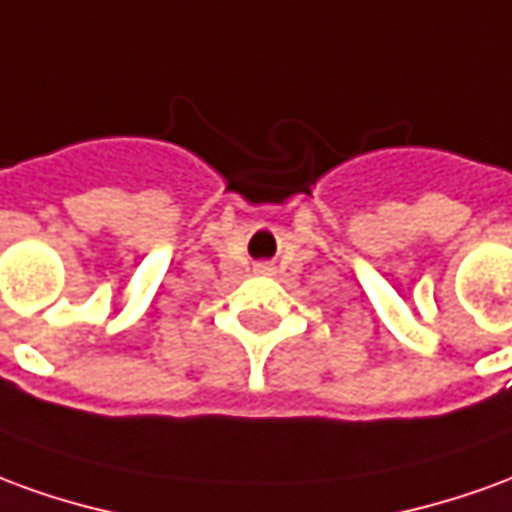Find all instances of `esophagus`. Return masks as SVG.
Instances as JSON below:
<instances>
[{
	"label": "esophagus",
	"instance_id": "1",
	"mask_svg": "<svg viewBox=\"0 0 512 512\" xmlns=\"http://www.w3.org/2000/svg\"><path fill=\"white\" fill-rule=\"evenodd\" d=\"M274 271V266L268 263V260H260V263H255V274H271Z\"/></svg>",
	"mask_w": 512,
	"mask_h": 512
}]
</instances>
